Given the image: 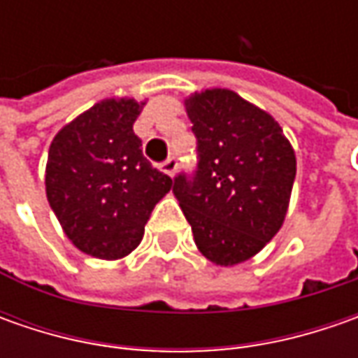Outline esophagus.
<instances>
[{"mask_svg":"<svg viewBox=\"0 0 358 358\" xmlns=\"http://www.w3.org/2000/svg\"><path fill=\"white\" fill-rule=\"evenodd\" d=\"M161 171L167 173L169 177H173L175 175V171H177V159L175 157H169L163 165H161Z\"/></svg>","mask_w":358,"mask_h":358,"instance_id":"34e87169","label":"esophagus"}]
</instances>
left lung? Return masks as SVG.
Listing matches in <instances>:
<instances>
[{
  "label": "left lung",
  "mask_w": 358,
  "mask_h": 358,
  "mask_svg": "<svg viewBox=\"0 0 358 358\" xmlns=\"http://www.w3.org/2000/svg\"><path fill=\"white\" fill-rule=\"evenodd\" d=\"M185 111L199 163L193 179L175 177L173 193L201 255L233 267L255 257L282 227L295 149L273 115L235 91H195Z\"/></svg>",
  "instance_id": "left-lung-1"
}]
</instances>
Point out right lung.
Returning a JSON list of instances; mask_svg holds the SVG:
<instances>
[{
  "instance_id": "obj_1",
  "label": "right lung",
  "mask_w": 358,
  "mask_h": 358,
  "mask_svg": "<svg viewBox=\"0 0 358 358\" xmlns=\"http://www.w3.org/2000/svg\"><path fill=\"white\" fill-rule=\"evenodd\" d=\"M145 101L111 97L63 125L49 145L45 193L81 253L115 261L141 243L173 179L151 167L133 133Z\"/></svg>"
}]
</instances>
